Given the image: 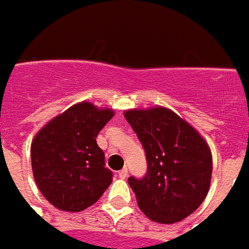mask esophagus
<instances>
[{"label":"esophagus","instance_id":"obj_1","mask_svg":"<svg viewBox=\"0 0 249 249\" xmlns=\"http://www.w3.org/2000/svg\"><path fill=\"white\" fill-rule=\"evenodd\" d=\"M127 173H129V172H127V169L124 167V169L119 170V173H118V175H119L120 178H126V177H127Z\"/></svg>","mask_w":249,"mask_h":249}]
</instances>
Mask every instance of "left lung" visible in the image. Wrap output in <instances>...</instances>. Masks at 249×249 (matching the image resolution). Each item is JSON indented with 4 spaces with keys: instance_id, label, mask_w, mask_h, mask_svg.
Masks as SVG:
<instances>
[{
    "instance_id": "1",
    "label": "left lung",
    "mask_w": 249,
    "mask_h": 249,
    "mask_svg": "<svg viewBox=\"0 0 249 249\" xmlns=\"http://www.w3.org/2000/svg\"><path fill=\"white\" fill-rule=\"evenodd\" d=\"M124 118L147 155L145 176L129 177L140 209L157 223L170 225L186 219L209 191V145L190 123L163 107L126 110Z\"/></svg>"
}]
</instances>
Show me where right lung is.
Instances as JSON below:
<instances>
[{
  "label": "right lung",
  "mask_w": 249,
  "mask_h": 249,
  "mask_svg": "<svg viewBox=\"0 0 249 249\" xmlns=\"http://www.w3.org/2000/svg\"><path fill=\"white\" fill-rule=\"evenodd\" d=\"M113 110L79 102L50 120L32 142V169L38 190L55 208L82 212L112 183L97 136Z\"/></svg>",
  "instance_id": "1"
}]
</instances>
